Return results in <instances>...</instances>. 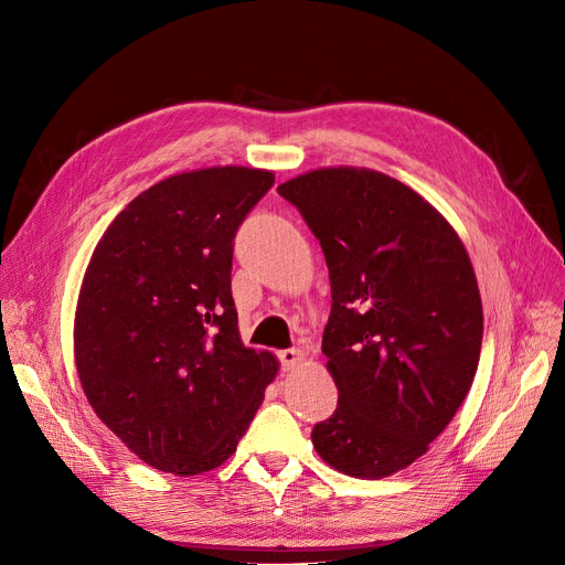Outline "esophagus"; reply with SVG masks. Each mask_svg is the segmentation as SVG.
I'll return each instance as SVG.
<instances>
[{
    "label": "esophagus",
    "mask_w": 565,
    "mask_h": 565,
    "mask_svg": "<svg viewBox=\"0 0 565 565\" xmlns=\"http://www.w3.org/2000/svg\"><path fill=\"white\" fill-rule=\"evenodd\" d=\"M280 363H282V370L299 367L303 363V352H301V349H282Z\"/></svg>",
    "instance_id": "34e87169"
}]
</instances>
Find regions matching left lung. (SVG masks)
<instances>
[{
    "label": "left lung",
    "mask_w": 565,
    "mask_h": 565,
    "mask_svg": "<svg viewBox=\"0 0 565 565\" xmlns=\"http://www.w3.org/2000/svg\"><path fill=\"white\" fill-rule=\"evenodd\" d=\"M324 250L331 317L321 352L335 414L312 446L335 471L377 480L407 469L467 397L482 303L458 232L402 181L319 168L278 185Z\"/></svg>",
    "instance_id": "8db88e82"
}]
</instances>
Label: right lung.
Instances as JSON below:
<instances>
[{"instance_id": "obj_1", "label": "right lung", "mask_w": 565, "mask_h": 565, "mask_svg": "<svg viewBox=\"0 0 565 565\" xmlns=\"http://www.w3.org/2000/svg\"><path fill=\"white\" fill-rule=\"evenodd\" d=\"M276 177L202 168L153 183L100 236L79 287L73 354L96 416L153 469L221 467L276 380L244 347L232 241Z\"/></svg>"}]
</instances>
